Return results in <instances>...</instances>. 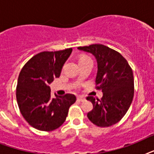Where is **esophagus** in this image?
Here are the masks:
<instances>
[{
	"mask_svg": "<svg viewBox=\"0 0 154 154\" xmlns=\"http://www.w3.org/2000/svg\"><path fill=\"white\" fill-rule=\"evenodd\" d=\"M77 100H78V101H85V98L84 97L78 96L77 97Z\"/></svg>",
	"mask_w": 154,
	"mask_h": 154,
	"instance_id": "34e87169",
	"label": "esophagus"
}]
</instances>
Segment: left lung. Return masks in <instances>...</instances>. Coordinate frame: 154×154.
<instances>
[{
    "label": "left lung",
    "mask_w": 154,
    "mask_h": 154,
    "mask_svg": "<svg viewBox=\"0 0 154 154\" xmlns=\"http://www.w3.org/2000/svg\"><path fill=\"white\" fill-rule=\"evenodd\" d=\"M92 53L97 63V89H101V100L88 97L94 109L88 112L89 121L99 127H109L122 120L131 105L134 94L131 67L121 53L101 44L78 47Z\"/></svg>",
    "instance_id": "1"
}]
</instances>
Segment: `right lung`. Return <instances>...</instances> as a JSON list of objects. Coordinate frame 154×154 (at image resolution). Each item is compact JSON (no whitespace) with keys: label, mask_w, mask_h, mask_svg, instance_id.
I'll list each match as a JSON object with an SVG mask.
<instances>
[{"label":"right lung","mask_w":154,"mask_h":154,"mask_svg":"<svg viewBox=\"0 0 154 154\" xmlns=\"http://www.w3.org/2000/svg\"><path fill=\"white\" fill-rule=\"evenodd\" d=\"M72 48L42 52L32 57L20 71L17 85V101L25 121L42 131H52L65 122L69 109L76 101L73 94L52 98L51 84L59 77Z\"/></svg>","instance_id":"right-lung-1"}]
</instances>
